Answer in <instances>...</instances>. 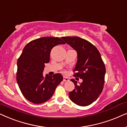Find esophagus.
Returning a JSON list of instances; mask_svg holds the SVG:
<instances>
[{
	"label": "esophagus",
	"instance_id": "esophagus-1",
	"mask_svg": "<svg viewBox=\"0 0 127 127\" xmlns=\"http://www.w3.org/2000/svg\"><path fill=\"white\" fill-rule=\"evenodd\" d=\"M63 81H66V82H68V81H69V79L67 77H64V78H63Z\"/></svg>",
	"mask_w": 127,
	"mask_h": 127
}]
</instances>
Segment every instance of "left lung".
<instances>
[{"instance_id":"obj_1","label":"left lung","mask_w":127,"mask_h":127,"mask_svg":"<svg viewBox=\"0 0 127 127\" xmlns=\"http://www.w3.org/2000/svg\"><path fill=\"white\" fill-rule=\"evenodd\" d=\"M62 38L77 51L78 60L73 70L74 76L83 80L77 85V81L71 79L75 89L69 93V97L77 105L88 106L97 99L103 89L104 63L99 50L91 42L78 36Z\"/></svg>"}]
</instances>
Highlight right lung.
<instances>
[{
	"instance_id": "obj_1",
	"label": "right lung",
	"mask_w": 127,
	"mask_h": 127,
	"mask_svg": "<svg viewBox=\"0 0 127 127\" xmlns=\"http://www.w3.org/2000/svg\"><path fill=\"white\" fill-rule=\"evenodd\" d=\"M65 43L55 37H42L27 43L17 60V82L23 96L33 103L46 102L63 79L60 74H42L53 47Z\"/></svg>"
}]
</instances>
